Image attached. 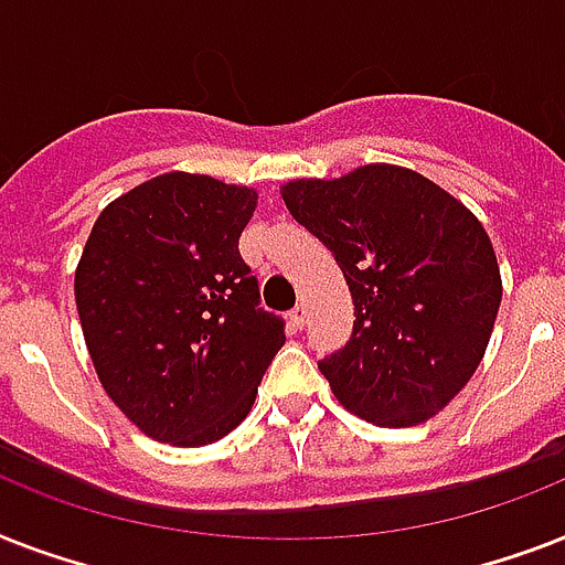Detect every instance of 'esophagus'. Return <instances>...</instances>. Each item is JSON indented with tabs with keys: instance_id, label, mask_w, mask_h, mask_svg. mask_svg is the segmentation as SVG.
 <instances>
[{
	"instance_id": "obj_1",
	"label": "esophagus",
	"mask_w": 565,
	"mask_h": 565,
	"mask_svg": "<svg viewBox=\"0 0 565 565\" xmlns=\"http://www.w3.org/2000/svg\"><path fill=\"white\" fill-rule=\"evenodd\" d=\"M305 322H308V308H305V305H296V308L290 310L292 331H301V328H305Z\"/></svg>"
}]
</instances>
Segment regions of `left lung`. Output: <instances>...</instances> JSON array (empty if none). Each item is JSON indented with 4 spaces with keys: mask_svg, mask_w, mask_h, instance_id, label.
<instances>
[{
    "mask_svg": "<svg viewBox=\"0 0 565 565\" xmlns=\"http://www.w3.org/2000/svg\"><path fill=\"white\" fill-rule=\"evenodd\" d=\"M281 199L352 292V340L319 363L340 404L381 428L430 419L469 384L499 317L490 234L455 195L393 163L287 181Z\"/></svg>",
    "mask_w": 565,
    "mask_h": 565,
    "instance_id": "obj_1",
    "label": "left lung"
}]
</instances>
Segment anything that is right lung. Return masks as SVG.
<instances>
[{"label": "right lung", "instance_id": "obj_1", "mask_svg": "<svg viewBox=\"0 0 565 565\" xmlns=\"http://www.w3.org/2000/svg\"><path fill=\"white\" fill-rule=\"evenodd\" d=\"M257 190L163 172L99 213L75 266V308L105 393L146 437L195 448L246 419L284 345L239 234Z\"/></svg>", "mask_w": 565, "mask_h": 565}]
</instances>
